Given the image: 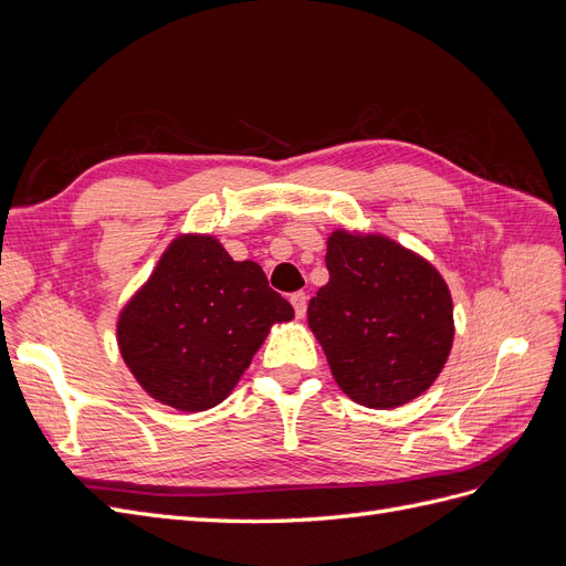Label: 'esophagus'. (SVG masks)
Returning a JSON list of instances; mask_svg holds the SVG:
<instances>
[{
    "instance_id": "1",
    "label": "esophagus",
    "mask_w": 566,
    "mask_h": 566,
    "mask_svg": "<svg viewBox=\"0 0 566 566\" xmlns=\"http://www.w3.org/2000/svg\"><path fill=\"white\" fill-rule=\"evenodd\" d=\"M290 302H293V306H295L297 318H304V314H306V295L304 293H295V295H290Z\"/></svg>"
}]
</instances>
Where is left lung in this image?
<instances>
[{"label": "left lung", "instance_id": "obj_1", "mask_svg": "<svg viewBox=\"0 0 566 566\" xmlns=\"http://www.w3.org/2000/svg\"><path fill=\"white\" fill-rule=\"evenodd\" d=\"M331 281L306 323L335 382L366 408L418 399L449 361L455 323L451 290L422 254L385 233L335 229L325 243Z\"/></svg>", "mask_w": 566, "mask_h": 566}]
</instances>
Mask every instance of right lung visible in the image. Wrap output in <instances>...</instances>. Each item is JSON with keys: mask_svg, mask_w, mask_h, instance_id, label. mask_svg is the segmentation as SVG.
Here are the masks:
<instances>
[{"mask_svg": "<svg viewBox=\"0 0 566 566\" xmlns=\"http://www.w3.org/2000/svg\"><path fill=\"white\" fill-rule=\"evenodd\" d=\"M256 262L210 233H179L117 314V349L134 380L163 406L202 413L241 382L273 325L293 321Z\"/></svg>", "mask_w": 566, "mask_h": 566, "instance_id": "1", "label": "right lung"}]
</instances>
